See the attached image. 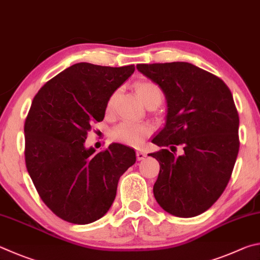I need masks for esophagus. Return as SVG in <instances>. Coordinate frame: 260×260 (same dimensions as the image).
<instances>
[{"label":"esophagus","instance_id":"obj_1","mask_svg":"<svg viewBox=\"0 0 260 260\" xmlns=\"http://www.w3.org/2000/svg\"><path fill=\"white\" fill-rule=\"evenodd\" d=\"M136 154H137V160H138V161H142V160H144L145 157H146V154H145V153L142 152V151H138Z\"/></svg>","mask_w":260,"mask_h":260}]
</instances>
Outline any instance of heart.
I'll return each instance as SVG.
<instances>
[{"instance_id": "heart-1", "label": "heart", "mask_w": 260, "mask_h": 260, "mask_svg": "<svg viewBox=\"0 0 260 260\" xmlns=\"http://www.w3.org/2000/svg\"><path fill=\"white\" fill-rule=\"evenodd\" d=\"M136 91H137V94L144 104L154 97L161 98V90L158 88V85L153 83V82H139V83L136 84ZM114 98H115V94H112V97L108 100V111L112 108ZM149 133H151V129L146 124H138V123L134 122H123L113 130V137L117 142L129 145V146H140Z\"/></svg>"}]
</instances>
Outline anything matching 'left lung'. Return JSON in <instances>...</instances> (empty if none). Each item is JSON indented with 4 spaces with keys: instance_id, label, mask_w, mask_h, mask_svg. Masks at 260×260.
<instances>
[{
    "instance_id": "1",
    "label": "left lung",
    "mask_w": 260,
    "mask_h": 260,
    "mask_svg": "<svg viewBox=\"0 0 260 260\" xmlns=\"http://www.w3.org/2000/svg\"><path fill=\"white\" fill-rule=\"evenodd\" d=\"M137 70L160 86L166 123L152 143L183 145L148 154L160 163L153 187L163 210L181 218L207 211L224 192L238 157L239 114L224 81L189 62L138 63Z\"/></svg>"
}]
</instances>
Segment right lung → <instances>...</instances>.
Segmentation results:
<instances>
[{
  "instance_id": "right-lung-1",
  "label": "right lung",
  "mask_w": 260,
  "mask_h": 260,
  "mask_svg": "<svg viewBox=\"0 0 260 260\" xmlns=\"http://www.w3.org/2000/svg\"><path fill=\"white\" fill-rule=\"evenodd\" d=\"M134 72V65L74 63L33 99L24 127L27 171L45 206L63 220L85 225L106 215L118 179L135 165L136 152L122 144L97 154L84 145L109 98Z\"/></svg>"
}]
</instances>
